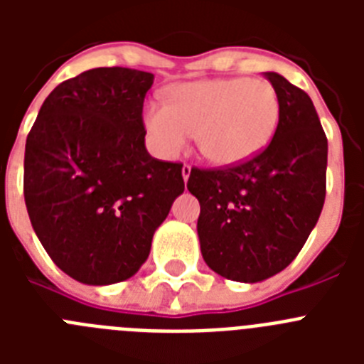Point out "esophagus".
<instances>
[{
	"instance_id": "1",
	"label": "esophagus",
	"mask_w": 364,
	"mask_h": 364,
	"mask_svg": "<svg viewBox=\"0 0 364 364\" xmlns=\"http://www.w3.org/2000/svg\"><path fill=\"white\" fill-rule=\"evenodd\" d=\"M189 175H191V166H189V164H184V166H182V178H184V182H188Z\"/></svg>"
}]
</instances>
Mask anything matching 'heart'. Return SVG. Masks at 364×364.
Returning a JSON list of instances; mask_svg holds the SVG:
<instances>
[{
    "label": "heart",
    "mask_w": 364,
    "mask_h": 364,
    "mask_svg": "<svg viewBox=\"0 0 364 364\" xmlns=\"http://www.w3.org/2000/svg\"><path fill=\"white\" fill-rule=\"evenodd\" d=\"M281 104L264 80L218 78L182 83L167 105L146 109V129L164 156L184 149L197 136L198 149L215 166H237L266 147L277 129Z\"/></svg>",
    "instance_id": "obj_1"
}]
</instances>
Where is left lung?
Segmentation results:
<instances>
[{"label":"left lung","mask_w":364,"mask_h":364,"mask_svg":"<svg viewBox=\"0 0 364 364\" xmlns=\"http://www.w3.org/2000/svg\"><path fill=\"white\" fill-rule=\"evenodd\" d=\"M281 114L272 142L237 166L193 167L200 202L202 257L230 281L259 282L297 257L326 197L328 140L314 102L277 73H264Z\"/></svg>","instance_id":"8db88e82"}]
</instances>
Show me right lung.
<instances>
[{"instance_id": "1", "label": "right lung", "mask_w": 364, "mask_h": 364, "mask_svg": "<svg viewBox=\"0 0 364 364\" xmlns=\"http://www.w3.org/2000/svg\"><path fill=\"white\" fill-rule=\"evenodd\" d=\"M154 76L98 67L47 96L25 144L28 218L58 268L83 284L133 277L154 230L184 191L182 164L146 149Z\"/></svg>"}]
</instances>
